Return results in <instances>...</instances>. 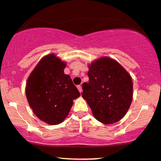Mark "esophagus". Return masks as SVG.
I'll use <instances>...</instances> for the list:
<instances>
[{"mask_svg":"<svg viewBox=\"0 0 161 161\" xmlns=\"http://www.w3.org/2000/svg\"><path fill=\"white\" fill-rule=\"evenodd\" d=\"M77 88H78L79 91H80V93H81V92H82V89H81V85H77Z\"/></svg>","mask_w":161,"mask_h":161,"instance_id":"1","label":"esophagus"}]
</instances>
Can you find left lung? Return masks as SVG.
I'll list each match as a JSON object with an SVG mask.
<instances>
[{"instance_id":"8db88e82","label":"left lung","mask_w":161,"mask_h":161,"mask_svg":"<svg viewBox=\"0 0 161 161\" xmlns=\"http://www.w3.org/2000/svg\"><path fill=\"white\" fill-rule=\"evenodd\" d=\"M87 74L89 81L83 83L81 96L94 117L104 124L120 120L132 101L130 76L119 63L106 57L91 63Z\"/></svg>"}]
</instances>
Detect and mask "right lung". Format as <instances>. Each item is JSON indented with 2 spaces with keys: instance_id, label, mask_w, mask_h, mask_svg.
<instances>
[{
  "instance_id": "1",
  "label": "right lung",
  "mask_w": 161,
  "mask_h": 161,
  "mask_svg": "<svg viewBox=\"0 0 161 161\" xmlns=\"http://www.w3.org/2000/svg\"><path fill=\"white\" fill-rule=\"evenodd\" d=\"M65 63L55 55L43 58L30 74L26 97L33 113L49 125H58L70 112L73 100L80 96L70 76L64 74Z\"/></svg>"
}]
</instances>
